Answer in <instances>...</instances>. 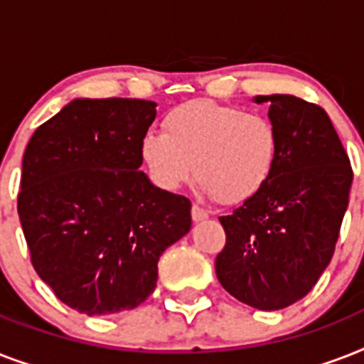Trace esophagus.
Listing matches in <instances>:
<instances>
[{"label":"esophagus","mask_w":364,"mask_h":364,"mask_svg":"<svg viewBox=\"0 0 364 364\" xmlns=\"http://www.w3.org/2000/svg\"><path fill=\"white\" fill-rule=\"evenodd\" d=\"M191 215H193L194 223H202L208 219V211L204 208H200V205H193V210H191Z\"/></svg>","instance_id":"1"}]
</instances>
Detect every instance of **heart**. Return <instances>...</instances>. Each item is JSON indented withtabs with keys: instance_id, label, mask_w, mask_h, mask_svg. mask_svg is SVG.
Returning <instances> with one entry per match:
<instances>
[{
	"instance_id": "heart-1",
	"label": "heart",
	"mask_w": 364,
	"mask_h": 364,
	"mask_svg": "<svg viewBox=\"0 0 364 364\" xmlns=\"http://www.w3.org/2000/svg\"><path fill=\"white\" fill-rule=\"evenodd\" d=\"M162 128L164 134L147 132L139 143L149 177L162 191L181 188L194 171L208 196L240 204L274 173L279 137L260 113L200 100L171 109Z\"/></svg>"
}]
</instances>
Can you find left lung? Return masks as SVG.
Instances as JSON below:
<instances>
[{
	"mask_svg": "<svg viewBox=\"0 0 364 364\" xmlns=\"http://www.w3.org/2000/svg\"><path fill=\"white\" fill-rule=\"evenodd\" d=\"M270 104L279 154L260 193L219 217L227 245L215 259L221 285L243 304L274 311L310 293L333 259L353 173L333 122L319 105L289 94Z\"/></svg>",
	"mask_w": 364,
	"mask_h": 364,
	"instance_id": "obj_1",
	"label": "left lung"
}]
</instances>
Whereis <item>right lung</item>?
<instances>
[{
	"instance_id": "1",
	"label": "right lung",
	"mask_w": 364,
	"mask_h": 364,
	"mask_svg": "<svg viewBox=\"0 0 364 364\" xmlns=\"http://www.w3.org/2000/svg\"><path fill=\"white\" fill-rule=\"evenodd\" d=\"M154 117L147 100L77 98L26 147L18 217L31 264L87 316L141 304L156 287L160 255L193 225L188 198L139 170Z\"/></svg>"
}]
</instances>
